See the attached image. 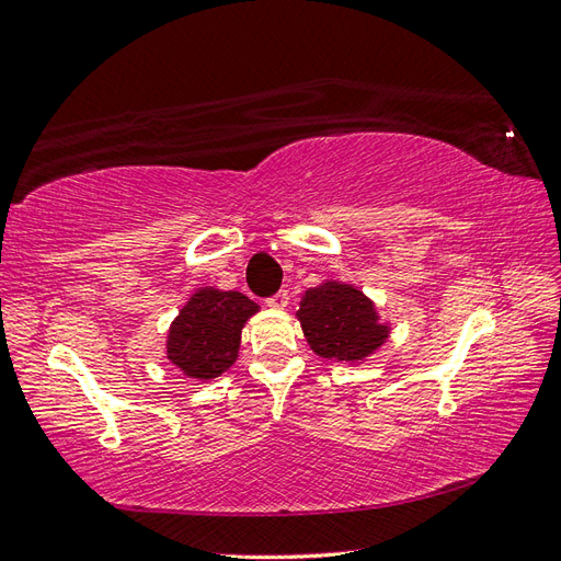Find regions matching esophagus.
I'll return each mask as SVG.
<instances>
[{"label":"esophagus","mask_w":561,"mask_h":561,"mask_svg":"<svg viewBox=\"0 0 561 561\" xmlns=\"http://www.w3.org/2000/svg\"><path fill=\"white\" fill-rule=\"evenodd\" d=\"M265 302H267V308H275V310H284L286 306H289V291L286 289H279L275 296H270V298H265Z\"/></svg>","instance_id":"1"}]
</instances>
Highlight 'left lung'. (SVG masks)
Segmentation results:
<instances>
[{
    "label": "left lung",
    "mask_w": 561,
    "mask_h": 561,
    "mask_svg": "<svg viewBox=\"0 0 561 561\" xmlns=\"http://www.w3.org/2000/svg\"><path fill=\"white\" fill-rule=\"evenodd\" d=\"M298 319L310 347L327 359L357 362L388 339L371 300L347 284L327 282L310 289L300 302Z\"/></svg>",
    "instance_id": "8db88e82"
}]
</instances>
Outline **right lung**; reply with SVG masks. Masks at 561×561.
<instances>
[{
	"label": "right lung",
	"mask_w": 561,
	"mask_h": 561,
	"mask_svg": "<svg viewBox=\"0 0 561 561\" xmlns=\"http://www.w3.org/2000/svg\"><path fill=\"white\" fill-rule=\"evenodd\" d=\"M255 310L259 306L239 291H197L171 324L169 359L190 378L220 376L234 364L239 333Z\"/></svg>",
	"instance_id": "1"
}]
</instances>
